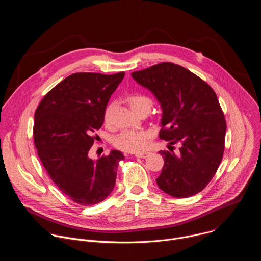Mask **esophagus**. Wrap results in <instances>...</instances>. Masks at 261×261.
<instances>
[{
	"label": "esophagus",
	"instance_id": "obj_1",
	"mask_svg": "<svg viewBox=\"0 0 261 261\" xmlns=\"http://www.w3.org/2000/svg\"><path fill=\"white\" fill-rule=\"evenodd\" d=\"M148 155H150V152H140V153H136L135 157L136 158H146Z\"/></svg>",
	"mask_w": 261,
	"mask_h": 261
}]
</instances>
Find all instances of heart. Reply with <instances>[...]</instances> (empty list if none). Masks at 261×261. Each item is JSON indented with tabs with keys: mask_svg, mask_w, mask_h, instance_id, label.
Segmentation results:
<instances>
[{
	"mask_svg": "<svg viewBox=\"0 0 261 261\" xmlns=\"http://www.w3.org/2000/svg\"><path fill=\"white\" fill-rule=\"evenodd\" d=\"M130 107L137 114L142 109L150 110L152 106V100L147 96L135 93L128 97L127 99ZM111 105H108L104 113V120L108 122L110 116ZM152 133L146 130H123L121 133L115 136L114 144L117 148L128 153H139L146 145L147 140L151 138Z\"/></svg>",
	"mask_w": 261,
	"mask_h": 261,
	"instance_id": "obj_1",
	"label": "heart"
}]
</instances>
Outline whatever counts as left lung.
Segmentation results:
<instances>
[{"label":"left lung","mask_w":261,"mask_h":261,"mask_svg":"<svg viewBox=\"0 0 261 261\" xmlns=\"http://www.w3.org/2000/svg\"><path fill=\"white\" fill-rule=\"evenodd\" d=\"M131 75L161 104L159 137L180 146L177 154L159 152L164 166L157 185L177 198L197 194L215 175L224 153L226 122L216 93L194 73L169 62Z\"/></svg>","instance_id":"8db88e82"}]
</instances>
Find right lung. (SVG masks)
Instances as JSON below:
<instances>
[{
    "label": "right lung",
    "mask_w": 261,
    "mask_h": 261,
    "mask_svg": "<svg viewBox=\"0 0 261 261\" xmlns=\"http://www.w3.org/2000/svg\"><path fill=\"white\" fill-rule=\"evenodd\" d=\"M124 76V72L74 73L53 88L35 111L33 136L40 161L57 187L75 203H99L114 190L124 155L114 150L94 161L89 151L109 98Z\"/></svg>",
    "instance_id": "right-lung-1"
}]
</instances>
